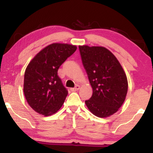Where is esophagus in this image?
I'll return each instance as SVG.
<instances>
[{
  "label": "esophagus",
  "instance_id": "34e87169",
  "mask_svg": "<svg viewBox=\"0 0 153 153\" xmlns=\"http://www.w3.org/2000/svg\"><path fill=\"white\" fill-rule=\"evenodd\" d=\"M79 89H80V86L79 85H76L74 88H71L70 90L72 91V92H75V91L78 90Z\"/></svg>",
  "mask_w": 153,
  "mask_h": 153
}]
</instances>
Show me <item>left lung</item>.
<instances>
[{"label": "left lung", "instance_id": "8db88e82", "mask_svg": "<svg viewBox=\"0 0 153 153\" xmlns=\"http://www.w3.org/2000/svg\"><path fill=\"white\" fill-rule=\"evenodd\" d=\"M83 66L92 88V95L85 101L95 116H110L122 106L128 82L124 69L115 55L103 47L79 46Z\"/></svg>", "mask_w": 153, "mask_h": 153}]
</instances>
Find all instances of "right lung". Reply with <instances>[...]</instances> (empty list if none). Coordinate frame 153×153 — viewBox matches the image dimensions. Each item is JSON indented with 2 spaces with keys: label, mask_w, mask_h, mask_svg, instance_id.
<instances>
[{
  "label": "right lung",
  "mask_w": 153,
  "mask_h": 153,
  "mask_svg": "<svg viewBox=\"0 0 153 153\" xmlns=\"http://www.w3.org/2000/svg\"><path fill=\"white\" fill-rule=\"evenodd\" d=\"M76 49V46L55 43L43 49L29 62L24 74V92L35 112L49 116L62 106L68 91L58 70Z\"/></svg>",
  "instance_id": "add662e5"
}]
</instances>
